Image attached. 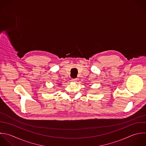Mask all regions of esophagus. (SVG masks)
Listing matches in <instances>:
<instances>
[{"mask_svg":"<svg viewBox=\"0 0 146 146\" xmlns=\"http://www.w3.org/2000/svg\"><path fill=\"white\" fill-rule=\"evenodd\" d=\"M72 81L73 82H76V81H77V79L76 78H74V79H72Z\"/></svg>","mask_w":146,"mask_h":146,"instance_id":"esophagus-1","label":"esophagus"}]
</instances>
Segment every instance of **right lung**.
Instances as JSON below:
<instances>
[{
	"label": "right lung",
	"instance_id": "obj_1",
	"mask_svg": "<svg viewBox=\"0 0 146 146\" xmlns=\"http://www.w3.org/2000/svg\"><path fill=\"white\" fill-rule=\"evenodd\" d=\"M60 84H59V85H60Z\"/></svg>",
	"mask_w": 146,
	"mask_h": 146
}]
</instances>
